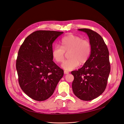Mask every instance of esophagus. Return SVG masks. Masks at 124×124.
<instances>
[{"mask_svg": "<svg viewBox=\"0 0 124 124\" xmlns=\"http://www.w3.org/2000/svg\"><path fill=\"white\" fill-rule=\"evenodd\" d=\"M64 74H69V72H68V71H64Z\"/></svg>", "mask_w": 124, "mask_h": 124, "instance_id": "1", "label": "esophagus"}]
</instances>
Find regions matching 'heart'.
Returning <instances> with one entry per match:
<instances>
[{"mask_svg": "<svg viewBox=\"0 0 124 124\" xmlns=\"http://www.w3.org/2000/svg\"><path fill=\"white\" fill-rule=\"evenodd\" d=\"M61 43L62 46L55 45L53 48L52 55L57 62H61L65 58V51H70V58L62 65L64 70L71 71L78 67L80 63L83 64L88 61L91 53V45L88 41L73 34H69L62 38Z\"/></svg>", "mask_w": 124, "mask_h": 124, "instance_id": "b5f03b06", "label": "heart"}]
</instances>
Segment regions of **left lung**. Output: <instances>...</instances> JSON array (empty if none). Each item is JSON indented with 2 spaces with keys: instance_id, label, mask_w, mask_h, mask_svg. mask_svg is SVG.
Masks as SVG:
<instances>
[{
  "instance_id": "8db88e82",
  "label": "left lung",
  "mask_w": 124,
  "mask_h": 124,
  "mask_svg": "<svg viewBox=\"0 0 124 124\" xmlns=\"http://www.w3.org/2000/svg\"><path fill=\"white\" fill-rule=\"evenodd\" d=\"M78 30L87 34L91 45V53L81 68L71 72L74 77L72 90L79 99L91 101L100 96L106 88L110 71L109 51L100 34L90 29Z\"/></svg>"
}]
</instances>
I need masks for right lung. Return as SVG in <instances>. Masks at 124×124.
I'll return each instance as SVG.
<instances>
[{
	"label": "right lung",
	"instance_id": "right-lung-1",
	"mask_svg": "<svg viewBox=\"0 0 124 124\" xmlns=\"http://www.w3.org/2000/svg\"><path fill=\"white\" fill-rule=\"evenodd\" d=\"M62 31H38L20 48L16 61L19 85L32 99L42 101L52 96L63 71L53 61L52 44Z\"/></svg>",
	"mask_w": 124,
	"mask_h": 124
}]
</instances>
